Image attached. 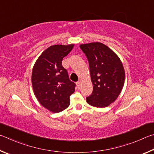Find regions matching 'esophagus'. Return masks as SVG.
Here are the masks:
<instances>
[{"mask_svg":"<svg viewBox=\"0 0 154 154\" xmlns=\"http://www.w3.org/2000/svg\"><path fill=\"white\" fill-rule=\"evenodd\" d=\"M76 85H77L78 88H80V85H81V83H80V82H76Z\"/></svg>","mask_w":154,"mask_h":154,"instance_id":"esophagus-1","label":"esophagus"}]
</instances>
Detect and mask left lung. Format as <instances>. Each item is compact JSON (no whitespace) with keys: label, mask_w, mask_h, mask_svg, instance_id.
<instances>
[{"label":"left lung","mask_w":154,"mask_h":154,"mask_svg":"<svg viewBox=\"0 0 154 154\" xmlns=\"http://www.w3.org/2000/svg\"><path fill=\"white\" fill-rule=\"evenodd\" d=\"M89 63L93 91L87 102L95 107H106L114 102L125 84V72L118 56L103 43L80 45Z\"/></svg>","instance_id":"left-lung-1"}]
</instances>
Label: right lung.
Instances as JSON below:
<instances>
[{
  "instance_id": "right-lung-1",
  "label": "right lung",
  "mask_w": 154,
  "mask_h": 154,
  "mask_svg": "<svg viewBox=\"0 0 154 154\" xmlns=\"http://www.w3.org/2000/svg\"><path fill=\"white\" fill-rule=\"evenodd\" d=\"M74 45L51 46L39 56L32 69V84L37 100L51 112L58 113L69 106V97L75 91L67 70L62 66L63 58Z\"/></svg>"
}]
</instances>
